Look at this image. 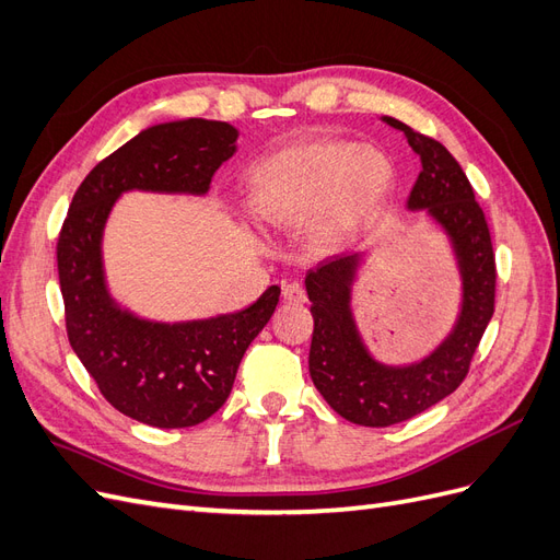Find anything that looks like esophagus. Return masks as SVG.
<instances>
[{
    "mask_svg": "<svg viewBox=\"0 0 560 560\" xmlns=\"http://www.w3.org/2000/svg\"><path fill=\"white\" fill-rule=\"evenodd\" d=\"M282 296H284V301L301 303V301H306V290H303L301 282H284L282 284Z\"/></svg>",
    "mask_w": 560,
    "mask_h": 560,
    "instance_id": "34e87169",
    "label": "esophagus"
}]
</instances>
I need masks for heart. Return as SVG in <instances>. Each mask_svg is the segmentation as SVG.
I'll use <instances>...</instances> for the list:
<instances>
[{
	"label": "heart",
	"instance_id": "obj_1",
	"mask_svg": "<svg viewBox=\"0 0 560 560\" xmlns=\"http://www.w3.org/2000/svg\"><path fill=\"white\" fill-rule=\"evenodd\" d=\"M393 163L374 147L341 140L301 142L252 171L249 202L270 224H301L336 243L374 214L393 186Z\"/></svg>",
	"mask_w": 560,
	"mask_h": 560
}]
</instances>
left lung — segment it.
Wrapping results in <instances>:
<instances>
[{
  "mask_svg": "<svg viewBox=\"0 0 560 560\" xmlns=\"http://www.w3.org/2000/svg\"><path fill=\"white\" fill-rule=\"evenodd\" d=\"M420 156V173L406 206L428 210L451 235L463 273V311L446 341L411 366H385L366 352L350 315V284L358 254H341L308 270L306 290L315 319L308 369L319 395L354 425L387 428L442 401L469 374L474 352L495 311V252L474 189L451 151L393 116Z\"/></svg>",
  "mask_w": 560,
  "mask_h": 560,
  "instance_id": "8db88e82",
  "label": "left lung"
}]
</instances>
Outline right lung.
I'll use <instances>...</instances> for the list:
<instances>
[{
	"instance_id": "add662e5",
	"label": "right lung",
	"mask_w": 560,
	"mask_h": 560,
	"mask_svg": "<svg viewBox=\"0 0 560 560\" xmlns=\"http://www.w3.org/2000/svg\"><path fill=\"white\" fill-rule=\"evenodd\" d=\"M235 138L233 126L206 118L142 130L81 182L58 235L70 346L114 409L144 425L191 428L222 409L247 346L278 306L280 287L238 313L156 325L112 303L100 238L124 191L206 194L217 167L233 156Z\"/></svg>"
}]
</instances>
